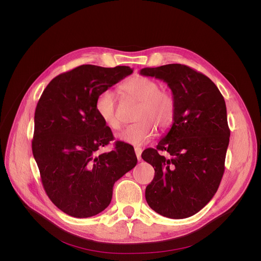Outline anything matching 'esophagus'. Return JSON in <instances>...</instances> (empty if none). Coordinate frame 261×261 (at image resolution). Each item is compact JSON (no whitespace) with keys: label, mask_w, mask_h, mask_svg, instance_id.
<instances>
[{"label":"esophagus","mask_w":261,"mask_h":261,"mask_svg":"<svg viewBox=\"0 0 261 261\" xmlns=\"http://www.w3.org/2000/svg\"><path fill=\"white\" fill-rule=\"evenodd\" d=\"M141 152H143V149L139 148V147L135 148V153H136V156H137L138 160L141 159Z\"/></svg>","instance_id":"1"}]
</instances>
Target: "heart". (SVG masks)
Returning <instances> with one entry per match:
<instances>
[{
    "label": "heart",
    "mask_w": 261,
    "mask_h": 261,
    "mask_svg": "<svg viewBox=\"0 0 261 261\" xmlns=\"http://www.w3.org/2000/svg\"><path fill=\"white\" fill-rule=\"evenodd\" d=\"M122 91L128 98L139 102L136 123L124 128L117 135L123 143L134 146L147 144L154 136L155 127L163 130L173 123L175 116V99L167 90H161L155 81L144 76H135L125 82ZM96 111L101 121L109 128H121L122 121L118 114L117 101L114 92L103 90L96 100Z\"/></svg>",
    "instance_id": "1"
}]
</instances>
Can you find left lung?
<instances>
[{"instance_id": "8db88e82", "label": "left lung", "mask_w": 261, "mask_h": 261, "mask_svg": "<svg viewBox=\"0 0 261 261\" xmlns=\"http://www.w3.org/2000/svg\"><path fill=\"white\" fill-rule=\"evenodd\" d=\"M140 74L167 83L175 99L172 127L156 148L141 153L154 169L146 200L163 217H192L212 199L224 173L230 141L224 98L210 78L186 65L146 67Z\"/></svg>"}]
</instances>
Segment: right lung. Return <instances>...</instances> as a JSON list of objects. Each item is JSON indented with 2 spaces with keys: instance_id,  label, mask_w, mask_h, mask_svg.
I'll return each mask as SVG.
<instances>
[{
  "instance_id": "obj_1",
  "label": "right lung",
  "mask_w": 261,
  "mask_h": 261,
  "mask_svg": "<svg viewBox=\"0 0 261 261\" xmlns=\"http://www.w3.org/2000/svg\"><path fill=\"white\" fill-rule=\"evenodd\" d=\"M132 73L128 66L81 65L53 78L39 99L34 158L46 195L68 216L103 211L115 181L137 164L134 148L122 141L98 154L114 137L97 114V97Z\"/></svg>"
}]
</instances>
